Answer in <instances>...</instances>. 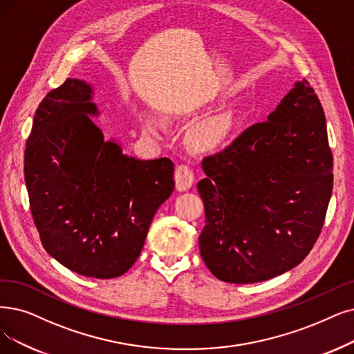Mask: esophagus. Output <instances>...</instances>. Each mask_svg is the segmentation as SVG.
I'll return each instance as SVG.
<instances>
[{
	"label": "esophagus",
	"instance_id": "esophagus-1",
	"mask_svg": "<svg viewBox=\"0 0 354 354\" xmlns=\"http://www.w3.org/2000/svg\"><path fill=\"white\" fill-rule=\"evenodd\" d=\"M174 180H176V189L178 192L189 190L194 183V176H193L192 168L189 165H178L176 168Z\"/></svg>",
	"mask_w": 354,
	"mask_h": 354
}]
</instances>
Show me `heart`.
I'll return each mask as SVG.
<instances>
[{
  "instance_id": "obj_1",
  "label": "heart",
  "mask_w": 354,
  "mask_h": 354,
  "mask_svg": "<svg viewBox=\"0 0 354 354\" xmlns=\"http://www.w3.org/2000/svg\"><path fill=\"white\" fill-rule=\"evenodd\" d=\"M236 124L238 116L235 109L221 110L216 115L197 124L193 132L194 144L197 148L206 152L218 151L232 138ZM142 126L148 133L152 135H158L162 131V126L152 118H142Z\"/></svg>"
}]
</instances>
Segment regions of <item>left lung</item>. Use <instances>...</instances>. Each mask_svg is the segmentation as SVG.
I'll use <instances>...</instances> for the list:
<instances>
[{
    "mask_svg": "<svg viewBox=\"0 0 354 354\" xmlns=\"http://www.w3.org/2000/svg\"><path fill=\"white\" fill-rule=\"evenodd\" d=\"M201 256L226 283L283 274L313 250L333 193V153L322 106L296 81L267 116L202 162Z\"/></svg>",
    "mask_w": 354,
    "mask_h": 354,
    "instance_id": "1",
    "label": "left lung"
}]
</instances>
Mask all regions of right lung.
<instances>
[{"instance_id":"right-lung-1","label":"right lung","mask_w":354,"mask_h":354,"mask_svg":"<svg viewBox=\"0 0 354 354\" xmlns=\"http://www.w3.org/2000/svg\"><path fill=\"white\" fill-rule=\"evenodd\" d=\"M93 84L68 78L35 113L24 152L30 209L46 252L81 276L126 273L174 190L168 158L138 160L104 139Z\"/></svg>"}]
</instances>
